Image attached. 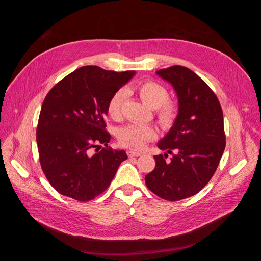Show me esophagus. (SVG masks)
Masks as SVG:
<instances>
[{"label": "esophagus", "instance_id": "1", "mask_svg": "<svg viewBox=\"0 0 261 261\" xmlns=\"http://www.w3.org/2000/svg\"><path fill=\"white\" fill-rule=\"evenodd\" d=\"M127 155H128V157L132 158V157H139V156L141 155V153L136 152V151H131V150H129V151H127Z\"/></svg>", "mask_w": 261, "mask_h": 261}]
</instances>
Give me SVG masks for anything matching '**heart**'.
I'll use <instances>...</instances> for the list:
<instances>
[{
    "instance_id": "obj_1",
    "label": "heart",
    "mask_w": 261,
    "mask_h": 261,
    "mask_svg": "<svg viewBox=\"0 0 261 261\" xmlns=\"http://www.w3.org/2000/svg\"><path fill=\"white\" fill-rule=\"evenodd\" d=\"M140 100L151 108H155L158 123L164 129H169L177 118V104L167 99L168 92L160 84L154 81H144L134 88ZM127 98V92L124 90L117 91L110 97L107 103V114L119 121L123 116V107ZM157 136V132L152 126L146 125H128L118 131V139L121 145L140 150L144 145Z\"/></svg>"
}]
</instances>
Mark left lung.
<instances>
[{
	"label": "left lung",
	"instance_id": "1",
	"mask_svg": "<svg viewBox=\"0 0 261 261\" xmlns=\"http://www.w3.org/2000/svg\"><path fill=\"white\" fill-rule=\"evenodd\" d=\"M156 73L173 87L178 114L158 142L166 153L154 156L156 167L144 178L153 193L177 201L198 193L214 175L226 144L224 121L217 96L193 71L175 65Z\"/></svg>",
	"mask_w": 261,
	"mask_h": 261
}]
</instances>
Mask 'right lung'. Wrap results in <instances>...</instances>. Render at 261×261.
<instances>
[{
	"label": "right lung",
	"instance_id": "1",
	"mask_svg": "<svg viewBox=\"0 0 261 261\" xmlns=\"http://www.w3.org/2000/svg\"><path fill=\"white\" fill-rule=\"evenodd\" d=\"M134 74L85 66L46 95L36 139L41 168L62 195L79 201L94 199L108 188L120 164L128 158L125 151L107 145L110 134L105 130V116L110 97ZM100 144L106 147L101 149Z\"/></svg>",
	"mask_w": 261,
	"mask_h": 261
}]
</instances>
